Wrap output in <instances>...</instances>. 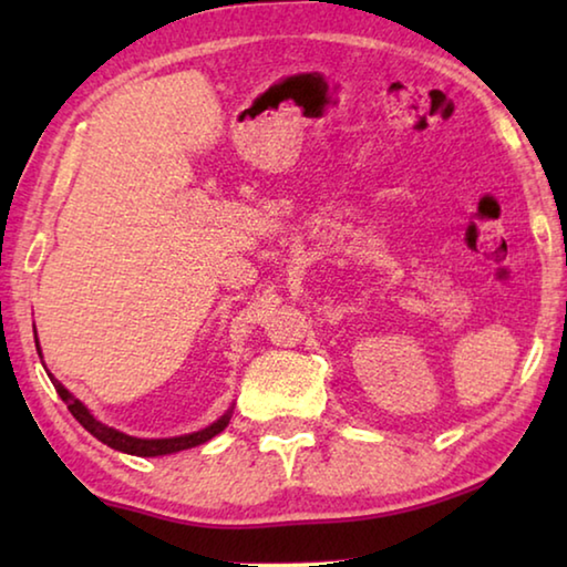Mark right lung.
<instances>
[{"label": "right lung", "instance_id": "obj_1", "mask_svg": "<svg viewBox=\"0 0 567 567\" xmlns=\"http://www.w3.org/2000/svg\"><path fill=\"white\" fill-rule=\"evenodd\" d=\"M34 342H37V332H34ZM37 352H40L42 358V350H40V342H37ZM52 380L54 390L60 392V398L64 400V405L70 408L72 415L76 417V422L92 433L94 437L100 440V443L110 445L114 450H120V453H127V455H140V457H157V455H172V453H179V450H189L195 445H203L207 440H213L215 435L223 433V430L229 425V417H233V410H227L223 417L213 425H207L205 430H197V433H189V435H179V437H162V440H145V437H132V435H124L120 430L102 425L100 420H94L92 412L82 405L80 400H76L70 390H66L60 380L52 378V372H47Z\"/></svg>", "mask_w": 567, "mask_h": 567}]
</instances>
